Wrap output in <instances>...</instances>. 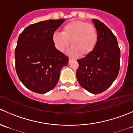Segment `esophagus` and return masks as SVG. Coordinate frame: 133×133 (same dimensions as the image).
<instances>
[{
    "instance_id": "34e87169",
    "label": "esophagus",
    "mask_w": 133,
    "mask_h": 133,
    "mask_svg": "<svg viewBox=\"0 0 133 133\" xmlns=\"http://www.w3.org/2000/svg\"><path fill=\"white\" fill-rule=\"evenodd\" d=\"M73 58H69V62L70 63L71 62L73 61Z\"/></svg>"
}]
</instances>
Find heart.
Returning a JSON list of instances; mask_svg holds the SVG:
<instances>
[{"instance_id": "obj_1", "label": "heart", "mask_w": 133, "mask_h": 133, "mask_svg": "<svg viewBox=\"0 0 133 133\" xmlns=\"http://www.w3.org/2000/svg\"><path fill=\"white\" fill-rule=\"evenodd\" d=\"M52 42L60 52H64L71 42V47L68 53L71 56H85L96 47L98 32L93 24L81 21H72L62 27V33H54Z\"/></svg>"}]
</instances>
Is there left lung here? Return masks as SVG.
<instances>
[{
    "label": "left lung",
    "mask_w": 133,
    "mask_h": 133,
    "mask_svg": "<svg viewBox=\"0 0 133 133\" xmlns=\"http://www.w3.org/2000/svg\"><path fill=\"white\" fill-rule=\"evenodd\" d=\"M98 32L96 47L90 55L77 60L76 72L79 84L94 94L103 92L118 77L120 49L112 31L97 19H92Z\"/></svg>",
    "instance_id": "8db88e82"
}]
</instances>
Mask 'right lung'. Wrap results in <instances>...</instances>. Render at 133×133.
Listing matches in <instances>:
<instances>
[{
	"label": "right lung",
	"mask_w": 133,
	"mask_h": 133,
	"mask_svg": "<svg viewBox=\"0 0 133 133\" xmlns=\"http://www.w3.org/2000/svg\"><path fill=\"white\" fill-rule=\"evenodd\" d=\"M65 19L50 20L27 26L19 35L15 51V69L18 77L28 89L45 94L53 89L60 71L69 58L58 51L52 35Z\"/></svg>",
	"instance_id": "right-lung-1"
}]
</instances>
